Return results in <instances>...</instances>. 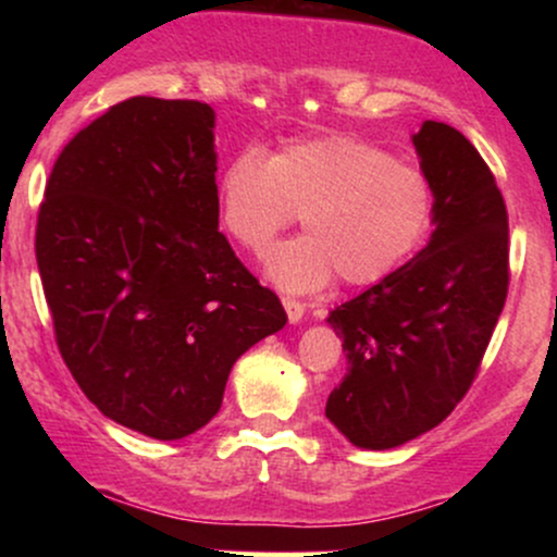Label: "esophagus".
Segmentation results:
<instances>
[{
  "mask_svg": "<svg viewBox=\"0 0 557 557\" xmlns=\"http://www.w3.org/2000/svg\"><path fill=\"white\" fill-rule=\"evenodd\" d=\"M283 306H285V311H287V319H290L293 324H296V322H300V319H304V314H306V306L300 304V300H296V298H283Z\"/></svg>",
  "mask_w": 557,
  "mask_h": 557,
  "instance_id": "esophagus-1",
  "label": "esophagus"
}]
</instances>
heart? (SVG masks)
I'll return each instance as SVG.
<instances>
[{
	"mask_svg": "<svg viewBox=\"0 0 557 557\" xmlns=\"http://www.w3.org/2000/svg\"><path fill=\"white\" fill-rule=\"evenodd\" d=\"M222 225L261 257L293 222L306 233L267 259L293 293L319 290L341 274L348 285L385 280L424 243L434 220L432 181L380 146L354 136L296 140L267 159L235 154L216 181Z\"/></svg>",
	"mask_w": 557,
	"mask_h": 557,
	"instance_id": "obj_1",
	"label": "heart"
}]
</instances>
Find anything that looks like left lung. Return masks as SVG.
<instances>
[{"label":"left lung","instance_id":"1","mask_svg":"<svg viewBox=\"0 0 557 557\" xmlns=\"http://www.w3.org/2000/svg\"><path fill=\"white\" fill-rule=\"evenodd\" d=\"M413 146L437 227L408 264L327 319L348 374L324 413L369 450L398 447L450 417L476 380L510 283L508 212L474 144L426 120Z\"/></svg>","mask_w":557,"mask_h":557}]
</instances>
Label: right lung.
Returning <instances> with one entry per match:
<instances>
[{
	"mask_svg": "<svg viewBox=\"0 0 557 557\" xmlns=\"http://www.w3.org/2000/svg\"><path fill=\"white\" fill-rule=\"evenodd\" d=\"M214 112L133 96L57 157L36 222L54 341L104 417L181 440L287 314L220 233Z\"/></svg>",
	"mask_w": 557,
	"mask_h": 557,
	"instance_id": "right-lung-1",
	"label": "right lung"
}]
</instances>
